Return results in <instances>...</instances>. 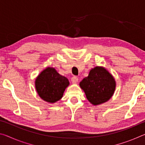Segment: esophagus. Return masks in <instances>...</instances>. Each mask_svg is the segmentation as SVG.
<instances>
[{"label": "esophagus", "mask_w": 145, "mask_h": 145, "mask_svg": "<svg viewBox=\"0 0 145 145\" xmlns=\"http://www.w3.org/2000/svg\"><path fill=\"white\" fill-rule=\"evenodd\" d=\"M78 78L77 77H75V76H74V77H73L72 78V82L73 83H74V84H75V83H77L78 82Z\"/></svg>", "instance_id": "esophagus-1"}]
</instances>
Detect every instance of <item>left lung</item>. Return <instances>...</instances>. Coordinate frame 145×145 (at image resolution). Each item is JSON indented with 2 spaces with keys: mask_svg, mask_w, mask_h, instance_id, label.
Masks as SVG:
<instances>
[{
  "mask_svg": "<svg viewBox=\"0 0 145 145\" xmlns=\"http://www.w3.org/2000/svg\"><path fill=\"white\" fill-rule=\"evenodd\" d=\"M79 86L87 99L93 105L107 102L113 95L116 81L109 71L103 67H95L83 78Z\"/></svg>",
  "mask_w": 145,
  "mask_h": 145,
  "instance_id": "obj_1",
  "label": "left lung"
}]
</instances>
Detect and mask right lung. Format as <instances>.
<instances>
[{
  "label": "right lung",
  "mask_w": 145,
  "mask_h": 145,
  "mask_svg": "<svg viewBox=\"0 0 145 145\" xmlns=\"http://www.w3.org/2000/svg\"><path fill=\"white\" fill-rule=\"evenodd\" d=\"M70 84L67 77L61 75L54 68L47 67L38 75L35 88L41 99L53 104L59 100Z\"/></svg>",
  "instance_id": "add662e5"
}]
</instances>
